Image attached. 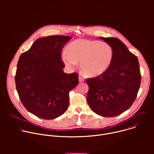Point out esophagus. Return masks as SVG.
I'll return each mask as SVG.
<instances>
[{"instance_id":"1","label":"esophagus","mask_w":154,"mask_h":154,"mask_svg":"<svg viewBox=\"0 0 154 154\" xmlns=\"http://www.w3.org/2000/svg\"><path fill=\"white\" fill-rule=\"evenodd\" d=\"M79 80L80 82H83L85 80H84V79H83V77L79 76Z\"/></svg>"}]
</instances>
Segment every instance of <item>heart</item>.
<instances>
[{
  "instance_id": "heart-1",
  "label": "heart",
  "mask_w": 154,
  "mask_h": 154,
  "mask_svg": "<svg viewBox=\"0 0 154 154\" xmlns=\"http://www.w3.org/2000/svg\"><path fill=\"white\" fill-rule=\"evenodd\" d=\"M68 52H63L62 60L69 68H74L80 63V69L87 77H97L110 66L114 51L112 46L105 42L79 39L68 46Z\"/></svg>"
}]
</instances>
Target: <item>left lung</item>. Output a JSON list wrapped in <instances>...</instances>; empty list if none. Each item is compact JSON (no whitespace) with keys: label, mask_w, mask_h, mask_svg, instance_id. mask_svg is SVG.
<instances>
[{"label":"left lung","mask_w":154,"mask_h":154,"mask_svg":"<svg viewBox=\"0 0 154 154\" xmlns=\"http://www.w3.org/2000/svg\"><path fill=\"white\" fill-rule=\"evenodd\" d=\"M109 44L114 56L102 75L87 79V102L91 110L103 117H115L128 109L140 89L141 73L137 57L117 38L99 37Z\"/></svg>","instance_id":"obj_1"}]
</instances>
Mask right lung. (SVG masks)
Instances as JSON below:
<instances>
[{
	"label": "right lung",
	"instance_id": "obj_1",
	"mask_svg": "<svg viewBox=\"0 0 154 154\" xmlns=\"http://www.w3.org/2000/svg\"><path fill=\"white\" fill-rule=\"evenodd\" d=\"M72 38L54 35L36 40L19 58L15 75L16 90L27 111L53 119L65 113L69 93L78 85L79 75L66 74L61 52Z\"/></svg>",
	"mask_w": 154,
	"mask_h": 154
}]
</instances>
